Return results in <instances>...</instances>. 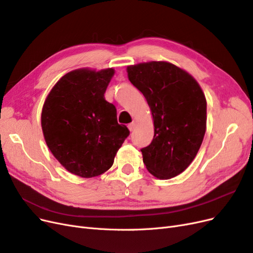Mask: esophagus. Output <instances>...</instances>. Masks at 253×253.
Returning <instances> with one entry per match:
<instances>
[{"mask_svg":"<svg viewBox=\"0 0 253 253\" xmlns=\"http://www.w3.org/2000/svg\"><path fill=\"white\" fill-rule=\"evenodd\" d=\"M135 126H136V124H135V122H132V124H129L128 126H127V128L129 129V131H133V129L135 128Z\"/></svg>","mask_w":253,"mask_h":253,"instance_id":"1","label":"esophagus"}]
</instances>
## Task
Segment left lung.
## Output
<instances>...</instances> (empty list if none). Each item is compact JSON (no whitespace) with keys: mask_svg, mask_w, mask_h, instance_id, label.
Here are the masks:
<instances>
[{"mask_svg":"<svg viewBox=\"0 0 253 253\" xmlns=\"http://www.w3.org/2000/svg\"><path fill=\"white\" fill-rule=\"evenodd\" d=\"M128 80L143 94L154 121V137L141 149L143 164L159 179L185 171L200 150L207 127V101L198 82L167 61L126 67Z\"/></svg>","mask_w":253,"mask_h":253,"instance_id":"left-lung-1","label":"left lung"}]
</instances>
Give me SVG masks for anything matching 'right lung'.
<instances>
[{
  "label": "right lung",
  "mask_w": 253,
  "mask_h": 253,
  "mask_svg": "<svg viewBox=\"0 0 253 253\" xmlns=\"http://www.w3.org/2000/svg\"><path fill=\"white\" fill-rule=\"evenodd\" d=\"M114 68H78L61 77L45 99L41 126L51 154L83 178L96 177L113 166L128 136L104 93Z\"/></svg>",
  "instance_id": "1"
}]
</instances>
